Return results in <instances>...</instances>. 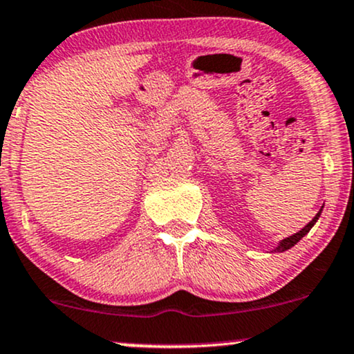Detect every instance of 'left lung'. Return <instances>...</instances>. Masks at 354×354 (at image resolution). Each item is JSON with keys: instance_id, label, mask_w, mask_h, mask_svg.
I'll return each mask as SVG.
<instances>
[{"instance_id": "8db88e82", "label": "left lung", "mask_w": 354, "mask_h": 354, "mask_svg": "<svg viewBox=\"0 0 354 354\" xmlns=\"http://www.w3.org/2000/svg\"><path fill=\"white\" fill-rule=\"evenodd\" d=\"M319 215H322V210H319L318 214L315 215V217H313V220H311V222L308 223V225L303 227L300 232H297V234H295V235H292V236H286V239L281 240V242L278 243V247L275 248V252H285V250H288V248L295 247V245H297L298 242H300V240L303 239V236H305L306 234H308V232L311 230V227H313L315 223H317V220L319 218Z\"/></svg>"}]
</instances>
